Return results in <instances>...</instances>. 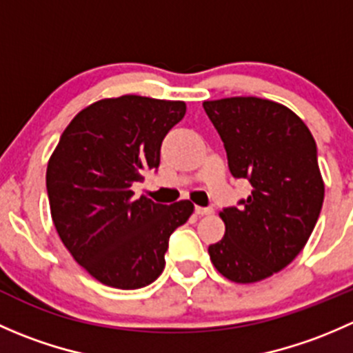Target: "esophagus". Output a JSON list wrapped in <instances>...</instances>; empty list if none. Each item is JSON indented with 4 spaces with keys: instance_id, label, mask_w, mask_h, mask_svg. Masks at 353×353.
<instances>
[{
    "instance_id": "1",
    "label": "esophagus",
    "mask_w": 353,
    "mask_h": 353,
    "mask_svg": "<svg viewBox=\"0 0 353 353\" xmlns=\"http://www.w3.org/2000/svg\"><path fill=\"white\" fill-rule=\"evenodd\" d=\"M194 213L199 216L210 215V213H213V208L212 206H194Z\"/></svg>"
}]
</instances>
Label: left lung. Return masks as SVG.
Segmentation results:
<instances>
[{
    "instance_id": "obj_1",
    "label": "left lung",
    "mask_w": 353,
    "mask_h": 353,
    "mask_svg": "<svg viewBox=\"0 0 353 353\" xmlns=\"http://www.w3.org/2000/svg\"><path fill=\"white\" fill-rule=\"evenodd\" d=\"M223 141L229 170L252 191L220 212L225 236L208 248L225 279L252 283L283 270L314 230L325 199L318 148L302 119L258 97L203 102Z\"/></svg>"
}]
</instances>
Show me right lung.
Returning a JSON list of instances; mask_svg holds the SVG:
<instances>
[{
  "label": "right lung",
  "instance_id": "right-lung-1",
  "mask_svg": "<svg viewBox=\"0 0 353 353\" xmlns=\"http://www.w3.org/2000/svg\"><path fill=\"white\" fill-rule=\"evenodd\" d=\"M184 114V102L104 99L73 117L51 155L52 222L78 265L104 285L134 290L155 282L170 234L193 213L188 199L160 205L131 190L157 170L162 140Z\"/></svg>",
  "mask_w": 353,
  "mask_h": 353
}]
</instances>
